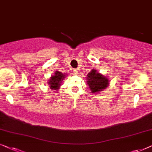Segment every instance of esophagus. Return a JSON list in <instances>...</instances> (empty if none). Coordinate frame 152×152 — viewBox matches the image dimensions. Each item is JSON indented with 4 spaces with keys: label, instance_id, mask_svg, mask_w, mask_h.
<instances>
[{
    "label": "esophagus",
    "instance_id": "34e87169",
    "mask_svg": "<svg viewBox=\"0 0 152 152\" xmlns=\"http://www.w3.org/2000/svg\"><path fill=\"white\" fill-rule=\"evenodd\" d=\"M78 69H74V71H73V72H74V74H75V75H77V74H78Z\"/></svg>",
    "mask_w": 152,
    "mask_h": 152
}]
</instances>
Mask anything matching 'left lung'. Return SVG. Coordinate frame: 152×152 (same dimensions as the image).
<instances>
[{"mask_svg":"<svg viewBox=\"0 0 152 152\" xmlns=\"http://www.w3.org/2000/svg\"><path fill=\"white\" fill-rule=\"evenodd\" d=\"M87 76V84L89 85L91 93H99L110 85L108 77L102 75L96 69H93Z\"/></svg>","mask_w":152,"mask_h":152,"instance_id":"left-lung-1","label":"left lung"}]
</instances>
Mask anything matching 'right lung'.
<instances>
[{"instance_id":"obj_1","label":"right lung","mask_w":152,"mask_h":152,"mask_svg":"<svg viewBox=\"0 0 152 152\" xmlns=\"http://www.w3.org/2000/svg\"><path fill=\"white\" fill-rule=\"evenodd\" d=\"M67 76V74H63L61 72L56 71L54 75L51 76L47 83L51 89L57 91L61 86L62 81Z\"/></svg>"}]
</instances>
